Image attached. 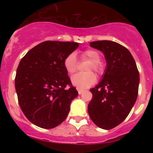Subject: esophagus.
<instances>
[{
  "label": "esophagus",
  "instance_id": "esophagus-1",
  "mask_svg": "<svg viewBox=\"0 0 153 153\" xmlns=\"http://www.w3.org/2000/svg\"><path fill=\"white\" fill-rule=\"evenodd\" d=\"M78 90V92H79V94H82L83 93V90H82V89H79V88H77Z\"/></svg>",
  "mask_w": 153,
  "mask_h": 153
}]
</instances>
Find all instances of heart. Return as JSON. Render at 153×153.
I'll return each mask as SVG.
<instances>
[{
	"label": "heart",
	"mask_w": 153,
	"mask_h": 153,
	"mask_svg": "<svg viewBox=\"0 0 153 153\" xmlns=\"http://www.w3.org/2000/svg\"><path fill=\"white\" fill-rule=\"evenodd\" d=\"M82 58L83 59H88L91 61L86 67V71L88 72L79 73L72 77L71 82L74 86L78 88H88L92 86L96 82V75L92 71H94L96 73L102 74L104 72V66L100 62L101 55L96 50L88 49L82 53ZM63 67L69 74H73L78 70V62L74 53H70L65 57L63 60Z\"/></svg>",
	"instance_id": "heart-1"
}]
</instances>
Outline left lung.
Listing matches in <instances>:
<instances>
[{
    "label": "left lung",
    "instance_id": "left-lung-1",
    "mask_svg": "<svg viewBox=\"0 0 153 153\" xmlns=\"http://www.w3.org/2000/svg\"><path fill=\"white\" fill-rule=\"evenodd\" d=\"M102 51L106 70L102 81L90 91L93 94L88 114L96 126L103 129L116 127L127 117L135 104L139 88V71L128 49L109 40L91 42Z\"/></svg>",
    "mask_w": 153,
    "mask_h": 153
}]
</instances>
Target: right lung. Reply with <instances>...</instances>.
<instances>
[{
	"mask_svg": "<svg viewBox=\"0 0 153 153\" xmlns=\"http://www.w3.org/2000/svg\"><path fill=\"white\" fill-rule=\"evenodd\" d=\"M78 46L74 42L45 41L20 60L16 91L20 109L32 124L52 128L67 118L78 91L72 86L63 60Z\"/></svg>",
	"mask_w": 153,
	"mask_h": 153,
	"instance_id": "obj_1",
	"label": "right lung"
}]
</instances>
